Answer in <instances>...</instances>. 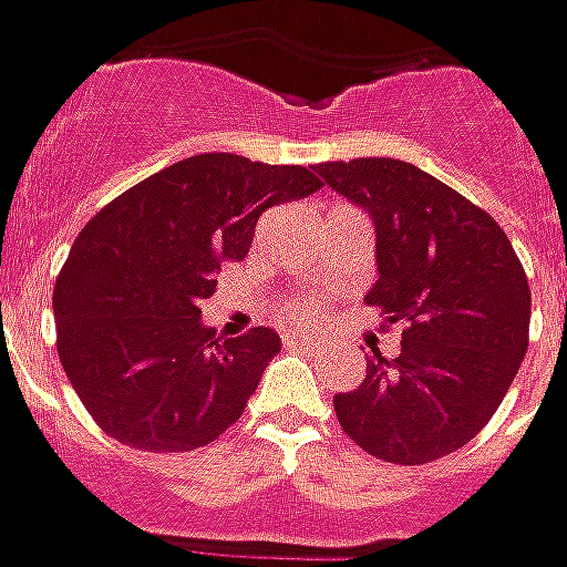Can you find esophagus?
<instances>
[{
    "label": "esophagus",
    "mask_w": 567,
    "mask_h": 567,
    "mask_svg": "<svg viewBox=\"0 0 567 567\" xmlns=\"http://www.w3.org/2000/svg\"><path fill=\"white\" fill-rule=\"evenodd\" d=\"M285 347H291V350H312L316 340H312V334H285Z\"/></svg>",
    "instance_id": "esophagus-1"
}]
</instances>
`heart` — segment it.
<instances>
[{
    "mask_svg": "<svg viewBox=\"0 0 567 567\" xmlns=\"http://www.w3.org/2000/svg\"><path fill=\"white\" fill-rule=\"evenodd\" d=\"M297 310L312 312V310H316V303H291V312H297Z\"/></svg>",
    "mask_w": 567,
    "mask_h": 567,
    "instance_id": "b5f03b06",
    "label": "heart"
}]
</instances>
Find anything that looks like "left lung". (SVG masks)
Wrapping results in <instances>:
<instances>
[{"instance_id":"left-lung-1","label":"left lung","mask_w":567,"mask_h":567,"mask_svg":"<svg viewBox=\"0 0 567 567\" xmlns=\"http://www.w3.org/2000/svg\"><path fill=\"white\" fill-rule=\"evenodd\" d=\"M316 172L371 215L378 282L365 303L383 324H405L402 352H374L365 380L334 395L340 426L380 461H439L491 421L525 359V270L488 212L411 162L371 156Z\"/></svg>"}]
</instances>
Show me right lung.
Segmentation results:
<instances>
[{"label": "right lung", "instance_id": "obj_1", "mask_svg": "<svg viewBox=\"0 0 567 567\" xmlns=\"http://www.w3.org/2000/svg\"><path fill=\"white\" fill-rule=\"evenodd\" d=\"M322 187L303 165L202 153L91 217L54 282L58 355L94 423L141 451H193L243 417L282 350L272 328L217 338L199 303L245 260L257 217Z\"/></svg>", "mask_w": 567, "mask_h": 567}]
</instances>
